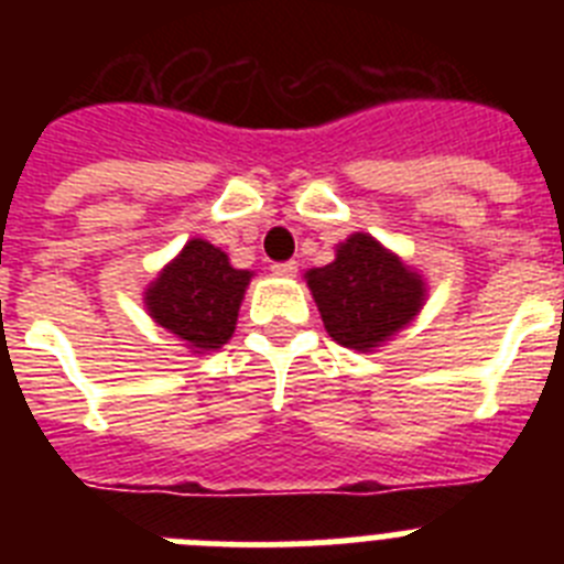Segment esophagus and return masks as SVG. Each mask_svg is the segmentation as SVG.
Returning <instances> with one entry per match:
<instances>
[{
  "instance_id": "obj_1",
  "label": "esophagus",
  "mask_w": 564,
  "mask_h": 564,
  "mask_svg": "<svg viewBox=\"0 0 564 564\" xmlns=\"http://www.w3.org/2000/svg\"><path fill=\"white\" fill-rule=\"evenodd\" d=\"M271 271L276 273V276H296L299 262H296V259H288V262H273Z\"/></svg>"
}]
</instances>
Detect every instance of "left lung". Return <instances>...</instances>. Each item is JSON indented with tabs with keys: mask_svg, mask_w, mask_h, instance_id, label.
Returning <instances> with one entry per match:
<instances>
[{
	"mask_svg": "<svg viewBox=\"0 0 564 564\" xmlns=\"http://www.w3.org/2000/svg\"><path fill=\"white\" fill-rule=\"evenodd\" d=\"M327 333L341 347L370 352L421 313L426 282L403 259L372 239L350 234L336 259L305 273Z\"/></svg>",
	"mask_w": 564,
	"mask_h": 564,
	"instance_id": "left-lung-1",
	"label": "left lung"
}]
</instances>
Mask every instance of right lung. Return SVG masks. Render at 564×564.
I'll use <instances>...</instances> for the list:
<instances>
[{"label": "right lung", "mask_w": 564, "mask_h": 564, "mask_svg": "<svg viewBox=\"0 0 564 564\" xmlns=\"http://www.w3.org/2000/svg\"><path fill=\"white\" fill-rule=\"evenodd\" d=\"M251 276V271L234 268L228 253L206 239H188L147 288L143 305L192 352L220 350L234 336Z\"/></svg>", "instance_id": "obj_1"}]
</instances>
